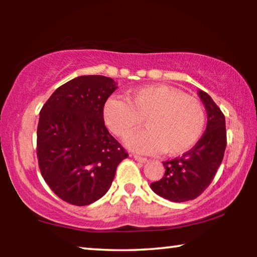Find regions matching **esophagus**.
Listing matches in <instances>:
<instances>
[{
  "label": "esophagus",
  "instance_id": "1",
  "mask_svg": "<svg viewBox=\"0 0 257 257\" xmlns=\"http://www.w3.org/2000/svg\"><path fill=\"white\" fill-rule=\"evenodd\" d=\"M133 158H135L137 161H139V163H142V164L146 163V161H147V158H144V157H140V156H133Z\"/></svg>",
  "mask_w": 257,
  "mask_h": 257
}]
</instances>
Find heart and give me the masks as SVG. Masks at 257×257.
<instances>
[{
  "label": "heart",
  "instance_id": "b5f03b06",
  "mask_svg": "<svg viewBox=\"0 0 257 257\" xmlns=\"http://www.w3.org/2000/svg\"><path fill=\"white\" fill-rule=\"evenodd\" d=\"M105 124L119 138H126L145 119L147 128L135 133L126 142L140 153L161 150L178 156L191 150L201 138L206 112L195 98L167 85H149L133 89L127 99L108 97L103 106Z\"/></svg>",
  "mask_w": 257,
  "mask_h": 257
}]
</instances>
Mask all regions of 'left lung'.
Returning a JSON list of instances; mask_svg holds the SVG:
<instances>
[{
    "label": "left lung",
    "mask_w": 257,
    "mask_h": 257,
    "mask_svg": "<svg viewBox=\"0 0 257 257\" xmlns=\"http://www.w3.org/2000/svg\"><path fill=\"white\" fill-rule=\"evenodd\" d=\"M207 111V127L192 150L170 161H164L165 175L151 188L161 198L185 202L198 198L208 187L222 163L227 145L224 114L208 93L200 90Z\"/></svg>",
    "instance_id": "8db88e82"
}]
</instances>
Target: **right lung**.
I'll list each match as a JSON object with an SVG mask.
<instances>
[{
    "label": "right lung",
    "mask_w": 257,
    "mask_h": 257,
    "mask_svg": "<svg viewBox=\"0 0 257 257\" xmlns=\"http://www.w3.org/2000/svg\"><path fill=\"white\" fill-rule=\"evenodd\" d=\"M117 83L105 76H79L59 86L43 105L37 126L41 174L58 198L91 205L111 187L128 154L107 131L105 101Z\"/></svg>",
    "instance_id": "1"
}]
</instances>
